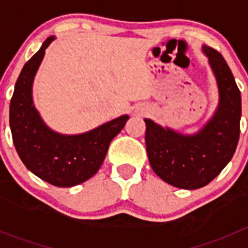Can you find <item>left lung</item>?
I'll return each mask as SVG.
<instances>
[{"mask_svg": "<svg viewBox=\"0 0 248 248\" xmlns=\"http://www.w3.org/2000/svg\"><path fill=\"white\" fill-rule=\"evenodd\" d=\"M218 86L214 116L197 134L186 136L145 119V142L150 164L163 181L177 188L206 186L229 163L240 137L241 93L218 51L202 46Z\"/></svg>", "mask_w": 248, "mask_h": 248, "instance_id": "8db88e82", "label": "left lung"}]
</instances>
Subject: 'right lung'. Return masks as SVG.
<instances>
[{
  "mask_svg": "<svg viewBox=\"0 0 248 248\" xmlns=\"http://www.w3.org/2000/svg\"><path fill=\"white\" fill-rule=\"evenodd\" d=\"M54 39V36L46 38L17 78L9 107V126L17 155L30 171L54 186L72 187L98 171L110 141L129 117L122 115L77 136L56 133L44 124L33 106L32 84L46 49Z\"/></svg>",
  "mask_w": 248,
  "mask_h": 248,
  "instance_id": "right-lung-1",
  "label": "right lung"
}]
</instances>
